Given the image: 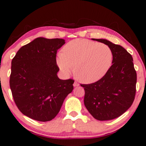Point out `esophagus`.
<instances>
[{
  "label": "esophagus",
  "instance_id": "esophagus-1",
  "mask_svg": "<svg viewBox=\"0 0 146 146\" xmlns=\"http://www.w3.org/2000/svg\"><path fill=\"white\" fill-rule=\"evenodd\" d=\"M78 86H79V84L77 83V82H74V84H73V86H74V87Z\"/></svg>",
  "mask_w": 146,
  "mask_h": 146
}]
</instances>
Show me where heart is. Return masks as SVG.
Returning <instances> with one entry per match:
<instances>
[{
  "label": "heart",
  "mask_w": 146,
  "mask_h": 146,
  "mask_svg": "<svg viewBox=\"0 0 146 146\" xmlns=\"http://www.w3.org/2000/svg\"><path fill=\"white\" fill-rule=\"evenodd\" d=\"M113 54L110 46L89 39H76L63 47L57 62L65 75L73 72L82 82L91 84L99 80L111 67Z\"/></svg>",
  "instance_id": "b5f03b06"
}]
</instances>
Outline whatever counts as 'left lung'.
Returning <instances> with one entry per match:
<instances>
[{"instance_id": "1", "label": "left lung", "mask_w": 146, "mask_h": 146, "mask_svg": "<svg viewBox=\"0 0 146 146\" xmlns=\"http://www.w3.org/2000/svg\"><path fill=\"white\" fill-rule=\"evenodd\" d=\"M92 39L110 46L113 57L112 65L102 78L80 84L84 87V105L97 120H112L125 112L135 100L137 73L133 57L123 46L107 39Z\"/></svg>"}]
</instances>
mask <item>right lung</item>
I'll return each mask as SVG.
<instances>
[{
    "label": "right lung",
    "instance_id": "1",
    "mask_svg": "<svg viewBox=\"0 0 146 146\" xmlns=\"http://www.w3.org/2000/svg\"><path fill=\"white\" fill-rule=\"evenodd\" d=\"M63 39L38 38L21 47L11 62L9 85L16 105L36 121H51L73 89V79L60 80L56 54Z\"/></svg>",
    "mask_w": 146,
    "mask_h": 146
}]
</instances>
